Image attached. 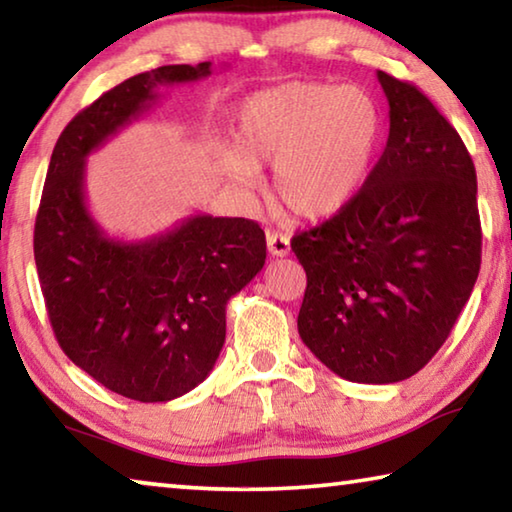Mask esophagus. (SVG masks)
<instances>
[{"instance_id": "esophagus-1", "label": "esophagus", "mask_w": 512, "mask_h": 512, "mask_svg": "<svg viewBox=\"0 0 512 512\" xmlns=\"http://www.w3.org/2000/svg\"><path fill=\"white\" fill-rule=\"evenodd\" d=\"M266 246H268V253L273 257H287L291 250V239L289 235H284V232H268Z\"/></svg>"}]
</instances>
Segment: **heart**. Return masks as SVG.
<instances>
[{"label": "heart", "mask_w": 512, "mask_h": 512, "mask_svg": "<svg viewBox=\"0 0 512 512\" xmlns=\"http://www.w3.org/2000/svg\"><path fill=\"white\" fill-rule=\"evenodd\" d=\"M384 117L357 85L282 83L259 90L235 112L237 151L225 173L244 189L262 183L259 164H275V192L291 212L329 216L361 192L375 164Z\"/></svg>", "instance_id": "heart-1"}]
</instances>
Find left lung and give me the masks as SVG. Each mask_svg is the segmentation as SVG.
Listing matches in <instances>:
<instances>
[{"instance_id":"1","label":"left lung","mask_w":512,"mask_h":512,"mask_svg":"<svg viewBox=\"0 0 512 512\" xmlns=\"http://www.w3.org/2000/svg\"><path fill=\"white\" fill-rule=\"evenodd\" d=\"M386 149L332 219L298 232L302 343L336 375L395 384L427 366L481 268L476 171L461 135L411 83L377 72Z\"/></svg>"}]
</instances>
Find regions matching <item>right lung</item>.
<instances>
[{
  "label": "right lung",
  "instance_id": "1",
  "mask_svg": "<svg viewBox=\"0 0 512 512\" xmlns=\"http://www.w3.org/2000/svg\"><path fill=\"white\" fill-rule=\"evenodd\" d=\"M210 74L198 63L131 76L69 121L51 153L33 232L49 323L76 366L128 400H176L210 375L225 307L262 271L266 237L250 219L194 214L149 239H112L85 203V160L162 85Z\"/></svg>",
  "mask_w": 512,
  "mask_h": 512
}]
</instances>
